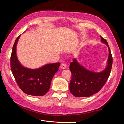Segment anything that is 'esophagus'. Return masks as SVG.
<instances>
[{
  "label": "esophagus",
  "instance_id": "34e87169",
  "mask_svg": "<svg viewBox=\"0 0 124 124\" xmlns=\"http://www.w3.org/2000/svg\"><path fill=\"white\" fill-rule=\"evenodd\" d=\"M66 65L65 64V63H62V64L61 65V66H60V67H61V69H66Z\"/></svg>",
  "mask_w": 124,
  "mask_h": 124
}]
</instances>
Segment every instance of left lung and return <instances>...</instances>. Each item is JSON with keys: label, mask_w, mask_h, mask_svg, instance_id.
Masks as SVG:
<instances>
[{"label": "left lung", "mask_w": 124, "mask_h": 124, "mask_svg": "<svg viewBox=\"0 0 124 124\" xmlns=\"http://www.w3.org/2000/svg\"><path fill=\"white\" fill-rule=\"evenodd\" d=\"M101 42L106 44L108 49L107 65L103 71L97 72L87 70L74 58L70 64L69 69L72 78L69 84V90L76 97H88L98 92L106 83L111 71L112 56L107 41L100 36Z\"/></svg>", "instance_id": "1"}]
</instances>
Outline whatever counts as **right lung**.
I'll use <instances>...</instances> for the list:
<instances>
[{
  "instance_id": "add662e5",
  "label": "right lung",
  "mask_w": 124,
  "mask_h": 124,
  "mask_svg": "<svg viewBox=\"0 0 124 124\" xmlns=\"http://www.w3.org/2000/svg\"><path fill=\"white\" fill-rule=\"evenodd\" d=\"M21 35L16 38L11 56V69L17 84L26 94L42 96L48 91L52 78L58 70L60 63L45 65L37 69L22 65L16 55V46Z\"/></svg>"
}]
</instances>
